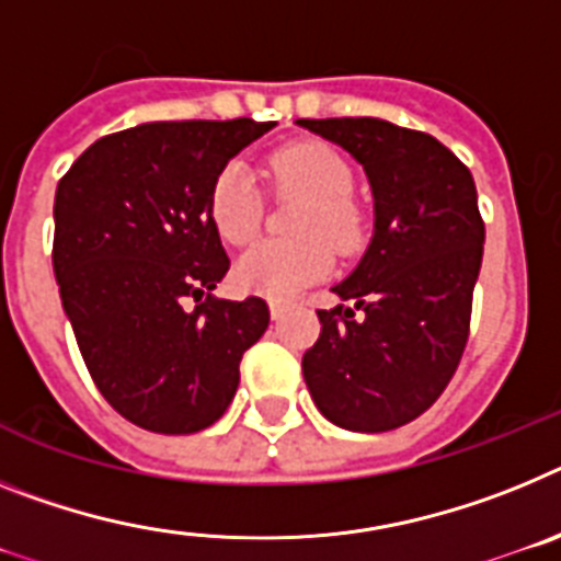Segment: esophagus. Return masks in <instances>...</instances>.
<instances>
[{"label":"esophagus","instance_id":"obj_1","mask_svg":"<svg viewBox=\"0 0 561 561\" xmlns=\"http://www.w3.org/2000/svg\"><path fill=\"white\" fill-rule=\"evenodd\" d=\"M267 308H271V319H282V316H285V310H287V305L282 299H271V301H267Z\"/></svg>","mask_w":561,"mask_h":561}]
</instances>
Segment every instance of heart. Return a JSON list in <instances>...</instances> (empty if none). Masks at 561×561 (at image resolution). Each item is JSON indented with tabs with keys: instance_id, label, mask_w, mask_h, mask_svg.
<instances>
[{
	"instance_id": "1",
	"label": "heart",
	"mask_w": 561,
	"mask_h": 561,
	"mask_svg": "<svg viewBox=\"0 0 561 561\" xmlns=\"http://www.w3.org/2000/svg\"><path fill=\"white\" fill-rule=\"evenodd\" d=\"M271 178L285 194L305 197L290 242H260L237 262V282L251 294L287 299L324 279L333 248L350 253L362 242V217L350 203L353 172L324 144H294L271 158ZM211 222L228 245H245L262 226V194L251 169L233 160L211 186Z\"/></svg>"
}]
</instances>
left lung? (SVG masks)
<instances>
[{
    "mask_svg": "<svg viewBox=\"0 0 561 561\" xmlns=\"http://www.w3.org/2000/svg\"><path fill=\"white\" fill-rule=\"evenodd\" d=\"M296 124L362 163L375 214L362 262L333 285L344 305L319 310L305 383L335 426L389 432L440 398L469 339L485 242L474 178L440 140L389 121Z\"/></svg>",
    "mask_w": 561,
    "mask_h": 561,
    "instance_id": "left-lung-1",
    "label": "left lung"
}]
</instances>
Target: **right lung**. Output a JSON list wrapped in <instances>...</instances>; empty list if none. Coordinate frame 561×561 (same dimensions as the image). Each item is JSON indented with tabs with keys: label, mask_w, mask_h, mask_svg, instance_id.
Segmentation results:
<instances>
[{
	"label": "right lung",
	"mask_w": 561,
	"mask_h": 561,
	"mask_svg": "<svg viewBox=\"0 0 561 561\" xmlns=\"http://www.w3.org/2000/svg\"><path fill=\"white\" fill-rule=\"evenodd\" d=\"M274 129L237 121H154L95 140L53 203V271L92 381L115 412L158 435L220 421L267 305L209 294L228 256L211 186ZM195 299L192 309L187 301Z\"/></svg>",
	"instance_id": "1"
}]
</instances>
